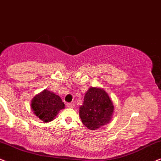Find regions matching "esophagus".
Instances as JSON below:
<instances>
[{"label":"esophagus","instance_id":"obj_1","mask_svg":"<svg viewBox=\"0 0 161 161\" xmlns=\"http://www.w3.org/2000/svg\"><path fill=\"white\" fill-rule=\"evenodd\" d=\"M66 106H67V107H69V108H74V106H75L74 103H67Z\"/></svg>","mask_w":161,"mask_h":161}]
</instances>
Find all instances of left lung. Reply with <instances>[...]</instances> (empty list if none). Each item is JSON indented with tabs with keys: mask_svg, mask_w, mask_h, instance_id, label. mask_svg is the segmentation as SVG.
Segmentation results:
<instances>
[{
	"mask_svg": "<svg viewBox=\"0 0 161 161\" xmlns=\"http://www.w3.org/2000/svg\"><path fill=\"white\" fill-rule=\"evenodd\" d=\"M114 104L103 88L92 87L85 95L83 104L80 107L82 123L90 130H97L112 120Z\"/></svg>",
	"mask_w": 161,
	"mask_h": 161,
	"instance_id": "1",
	"label": "left lung"
}]
</instances>
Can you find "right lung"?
Here are the masks:
<instances>
[{"label":"right lung","instance_id":"right-lung-1","mask_svg":"<svg viewBox=\"0 0 161 161\" xmlns=\"http://www.w3.org/2000/svg\"><path fill=\"white\" fill-rule=\"evenodd\" d=\"M31 106L38 118L44 123H49L55 118L60 110L65 108V104L60 96L46 89L35 96Z\"/></svg>","mask_w":161,"mask_h":161}]
</instances>
